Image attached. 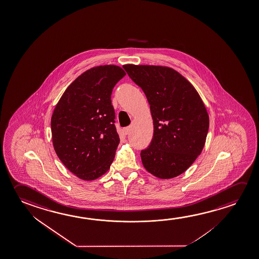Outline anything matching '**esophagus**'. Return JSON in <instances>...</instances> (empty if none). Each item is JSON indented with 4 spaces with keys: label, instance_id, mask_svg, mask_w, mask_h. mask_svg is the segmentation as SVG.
<instances>
[{
    "label": "esophagus",
    "instance_id": "esophagus-1",
    "mask_svg": "<svg viewBox=\"0 0 259 259\" xmlns=\"http://www.w3.org/2000/svg\"><path fill=\"white\" fill-rule=\"evenodd\" d=\"M130 131H131V126H127V127L123 128V133H124V135H129Z\"/></svg>",
    "mask_w": 259,
    "mask_h": 259
}]
</instances>
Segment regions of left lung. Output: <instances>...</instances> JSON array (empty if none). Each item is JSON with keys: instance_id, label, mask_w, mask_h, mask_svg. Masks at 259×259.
Returning a JSON list of instances; mask_svg holds the SVG:
<instances>
[{"instance_id": "obj_1", "label": "left lung", "mask_w": 259, "mask_h": 259, "mask_svg": "<svg viewBox=\"0 0 259 259\" xmlns=\"http://www.w3.org/2000/svg\"><path fill=\"white\" fill-rule=\"evenodd\" d=\"M146 95L153 120V137L141 151L145 169L161 179L181 175L201 154L209 129V115L198 92L172 68L123 66Z\"/></svg>"}]
</instances>
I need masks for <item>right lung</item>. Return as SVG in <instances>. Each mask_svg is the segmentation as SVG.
Wrapping results in <instances>:
<instances>
[{
	"label": "right lung",
	"mask_w": 259,
	"mask_h": 259,
	"mask_svg": "<svg viewBox=\"0 0 259 259\" xmlns=\"http://www.w3.org/2000/svg\"><path fill=\"white\" fill-rule=\"evenodd\" d=\"M125 72L114 65L91 68L68 86L51 117L53 146L62 163L82 180L108 171L119 144L111 104Z\"/></svg>",
	"instance_id": "1"
}]
</instances>
